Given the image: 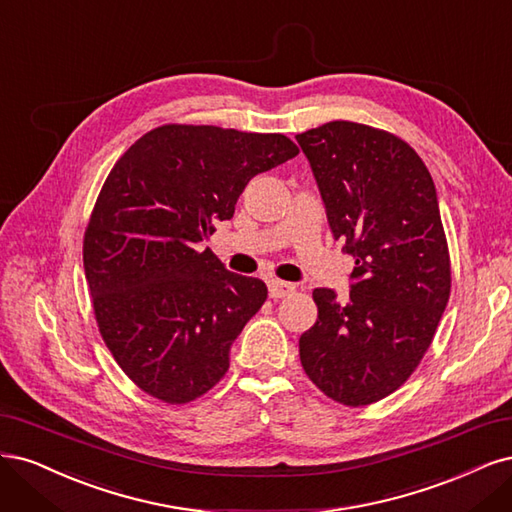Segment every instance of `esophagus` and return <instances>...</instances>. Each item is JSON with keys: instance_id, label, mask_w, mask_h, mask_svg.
<instances>
[{"instance_id": "1", "label": "esophagus", "mask_w": 512, "mask_h": 512, "mask_svg": "<svg viewBox=\"0 0 512 512\" xmlns=\"http://www.w3.org/2000/svg\"><path fill=\"white\" fill-rule=\"evenodd\" d=\"M268 289H270V298L272 300H283V298H287V295H291L295 291V287L291 283H283V280H270Z\"/></svg>"}]
</instances>
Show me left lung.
Here are the masks:
<instances>
[{
	"label": "left lung",
	"instance_id": "8db88e82",
	"mask_svg": "<svg viewBox=\"0 0 512 512\" xmlns=\"http://www.w3.org/2000/svg\"><path fill=\"white\" fill-rule=\"evenodd\" d=\"M327 221L355 257L351 298L315 289L300 338L306 376L327 398L368 406L400 389L430 349L451 295V257L430 170L408 142L353 121L295 136Z\"/></svg>",
	"mask_w": 512,
	"mask_h": 512
}]
</instances>
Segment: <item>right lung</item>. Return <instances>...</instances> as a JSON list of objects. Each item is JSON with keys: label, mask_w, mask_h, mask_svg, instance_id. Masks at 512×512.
Segmentation results:
<instances>
[{"label": "right lung", "mask_w": 512, "mask_h": 512, "mask_svg": "<svg viewBox=\"0 0 512 512\" xmlns=\"http://www.w3.org/2000/svg\"><path fill=\"white\" fill-rule=\"evenodd\" d=\"M300 153L283 134L170 123L114 163L89 217L82 261L97 327L144 393L187 404L229 368V346L268 287L210 249L249 180Z\"/></svg>", "instance_id": "add662e5"}]
</instances>
